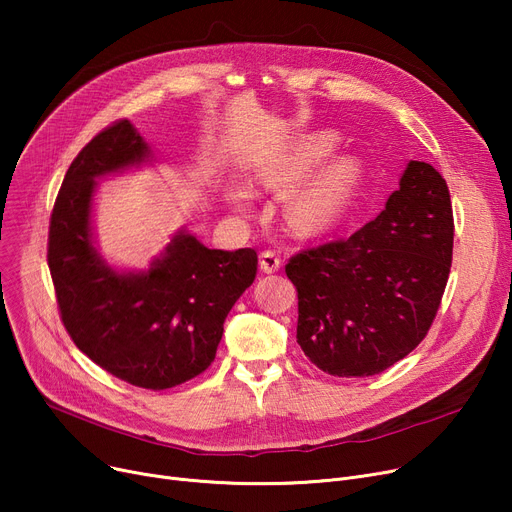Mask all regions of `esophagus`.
<instances>
[{
  "label": "esophagus",
  "instance_id": "esophagus-1",
  "mask_svg": "<svg viewBox=\"0 0 512 512\" xmlns=\"http://www.w3.org/2000/svg\"><path fill=\"white\" fill-rule=\"evenodd\" d=\"M259 265H261V270L265 274H274V272H278L280 267H282V257H280L278 251L267 249V251H263L259 255Z\"/></svg>",
  "mask_w": 512,
  "mask_h": 512
}]
</instances>
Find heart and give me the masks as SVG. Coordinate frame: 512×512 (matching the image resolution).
Returning a JSON list of instances; mask_svg holds the SVG:
<instances>
[{"label":"heart","instance_id":"heart-1","mask_svg":"<svg viewBox=\"0 0 512 512\" xmlns=\"http://www.w3.org/2000/svg\"><path fill=\"white\" fill-rule=\"evenodd\" d=\"M336 145L332 132H317L307 137L297 153H294L288 178L301 176L311 170L317 161L324 159ZM357 166L353 159H336L315 180H311L292 203L294 218L307 228L326 226L334 220V215L342 209L348 193L355 184Z\"/></svg>","mask_w":512,"mask_h":512}]
</instances>
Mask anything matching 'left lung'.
I'll list each match as a JSON object with an SVG mask.
<instances>
[{"mask_svg":"<svg viewBox=\"0 0 512 512\" xmlns=\"http://www.w3.org/2000/svg\"><path fill=\"white\" fill-rule=\"evenodd\" d=\"M452 242L446 180L411 161L373 222L288 259L307 359L338 378H365L415 351L440 309Z\"/></svg>","mask_w":512,"mask_h":512,"instance_id":"8db88e82","label":"left lung"}]
</instances>
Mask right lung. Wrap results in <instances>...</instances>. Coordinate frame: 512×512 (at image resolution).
I'll return each instance as SVG.
<instances>
[{
  "instance_id": "right-lung-1",
  "label": "right lung",
  "mask_w": 512,
  "mask_h": 512,
  "mask_svg": "<svg viewBox=\"0 0 512 512\" xmlns=\"http://www.w3.org/2000/svg\"><path fill=\"white\" fill-rule=\"evenodd\" d=\"M147 153L128 120L105 126L80 149L51 209L47 265L72 342L114 378L157 392L213 363L226 315L255 280L257 251L207 249L178 234L149 272L110 270L91 245L95 178Z\"/></svg>"
}]
</instances>
